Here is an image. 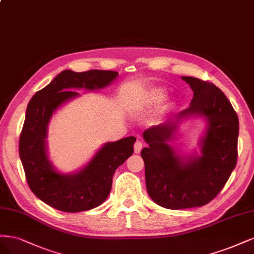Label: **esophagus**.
I'll use <instances>...</instances> for the list:
<instances>
[{
    "label": "esophagus",
    "mask_w": 254,
    "mask_h": 254,
    "mask_svg": "<svg viewBox=\"0 0 254 254\" xmlns=\"http://www.w3.org/2000/svg\"><path fill=\"white\" fill-rule=\"evenodd\" d=\"M141 149H142V142L137 140V141L135 142V144H134V152H135L136 154H139V153H140Z\"/></svg>",
    "instance_id": "34e87169"
}]
</instances>
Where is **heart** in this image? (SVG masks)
Returning <instances> with one entry per match:
<instances>
[{
  "instance_id": "1",
  "label": "heart",
  "mask_w": 254,
  "mask_h": 254,
  "mask_svg": "<svg viewBox=\"0 0 254 254\" xmlns=\"http://www.w3.org/2000/svg\"><path fill=\"white\" fill-rule=\"evenodd\" d=\"M166 95H167V91L163 87H160V86L152 87L150 91L141 98V100L138 102V108L140 110L153 108V106L162 101L163 98L166 97Z\"/></svg>"
}]
</instances>
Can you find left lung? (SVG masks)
<instances>
[{"label": "left lung", "mask_w": 254, "mask_h": 254, "mask_svg": "<svg viewBox=\"0 0 254 254\" xmlns=\"http://www.w3.org/2000/svg\"><path fill=\"white\" fill-rule=\"evenodd\" d=\"M182 79L193 91L189 108L142 135L149 144L141 151L146 190L154 202L171 210L210 202L224 188L237 159L239 118L230 101L213 83ZM198 117L206 122L200 154H182L169 142L177 137L182 122Z\"/></svg>", "instance_id": "obj_1"}]
</instances>
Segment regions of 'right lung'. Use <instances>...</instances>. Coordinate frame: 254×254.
Wrapping results in <instances>:
<instances>
[{
	"instance_id": "obj_1",
	"label": "right lung",
	"mask_w": 254,
	"mask_h": 254,
	"mask_svg": "<svg viewBox=\"0 0 254 254\" xmlns=\"http://www.w3.org/2000/svg\"><path fill=\"white\" fill-rule=\"evenodd\" d=\"M118 75L112 70L76 72L65 69L30 99L20 136L19 153L30 190L48 206L71 213L100 206L111 192L116 169L133 154L136 138L129 136L104 143L80 170L61 173L47 152L51 119L61 106L80 96L76 89H102Z\"/></svg>"
}]
</instances>
